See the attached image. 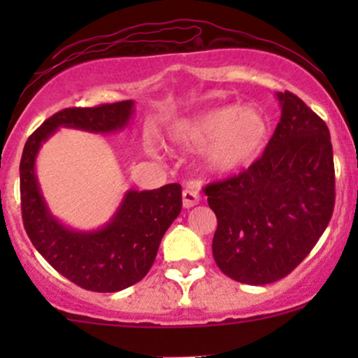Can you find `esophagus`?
Here are the masks:
<instances>
[{
	"instance_id": "obj_1",
	"label": "esophagus",
	"mask_w": 358,
	"mask_h": 358,
	"mask_svg": "<svg viewBox=\"0 0 358 358\" xmlns=\"http://www.w3.org/2000/svg\"><path fill=\"white\" fill-rule=\"evenodd\" d=\"M182 196H183V207H185V208L195 207V205L200 202L199 190H196L195 187H187V188H183Z\"/></svg>"
}]
</instances>
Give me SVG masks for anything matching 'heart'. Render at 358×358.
<instances>
[{
  "label": "heart",
  "mask_w": 358,
  "mask_h": 358,
  "mask_svg": "<svg viewBox=\"0 0 358 358\" xmlns=\"http://www.w3.org/2000/svg\"><path fill=\"white\" fill-rule=\"evenodd\" d=\"M269 136L268 116L256 106H224L176 122L170 138L185 150L205 148L203 163L210 173H232L261 155Z\"/></svg>",
  "instance_id": "heart-1"
}]
</instances>
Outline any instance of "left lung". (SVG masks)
<instances>
[{"mask_svg":"<svg viewBox=\"0 0 358 358\" xmlns=\"http://www.w3.org/2000/svg\"><path fill=\"white\" fill-rule=\"evenodd\" d=\"M276 97L281 119L261 158L203 188L217 215L213 259L222 273L244 285L287 276L311 252L334 213L330 131L298 96L286 90Z\"/></svg>","mask_w":358,"mask_h":358,"instance_id":"1","label":"left lung"}]
</instances>
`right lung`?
I'll list each match as a JSON object with an SVG mask.
<instances>
[{"mask_svg":"<svg viewBox=\"0 0 358 358\" xmlns=\"http://www.w3.org/2000/svg\"><path fill=\"white\" fill-rule=\"evenodd\" d=\"M133 114V101L59 110L28 138L20 162L23 225L31 244L62 276L97 293H116L146 276L159 242L182 210V187L168 183L156 190L126 192L108 224L97 231H77L52 215L35 162L40 148L59 127L116 133L129 124Z\"/></svg>","mask_w":358,"mask_h":358,"instance_id":"right-lung-1","label":"right lung"}]
</instances>
